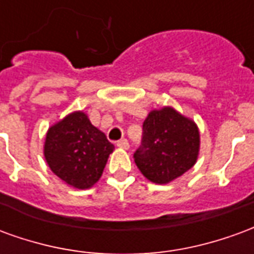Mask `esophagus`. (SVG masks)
Here are the masks:
<instances>
[{
	"label": "esophagus",
	"instance_id": "1",
	"mask_svg": "<svg viewBox=\"0 0 254 254\" xmlns=\"http://www.w3.org/2000/svg\"><path fill=\"white\" fill-rule=\"evenodd\" d=\"M117 147L122 149H127L129 148V143H127V138H122L120 141H117Z\"/></svg>",
	"mask_w": 254,
	"mask_h": 254
}]
</instances>
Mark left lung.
<instances>
[{
    "label": "left lung",
    "instance_id": "left-lung-1",
    "mask_svg": "<svg viewBox=\"0 0 254 254\" xmlns=\"http://www.w3.org/2000/svg\"><path fill=\"white\" fill-rule=\"evenodd\" d=\"M200 130L190 118L171 106L149 111L143 124V145L134 163L148 181L165 185L196 165Z\"/></svg>",
    "mask_w": 254,
    "mask_h": 254
}]
</instances>
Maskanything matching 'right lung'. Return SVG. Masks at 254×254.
<instances>
[{
	"label": "right lung",
	"mask_w": 254,
	"mask_h": 254,
	"mask_svg": "<svg viewBox=\"0 0 254 254\" xmlns=\"http://www.w3.org/2000/svg\"><path fill=\"white\" fill-rule=\"evenodd\" d=\"M113 151L105 133L80 110L49 127L43 145L50 170L76 189H89L99 181Z\"/></svg>",
	"instance_id": "obj_1"
}]
</instances>
